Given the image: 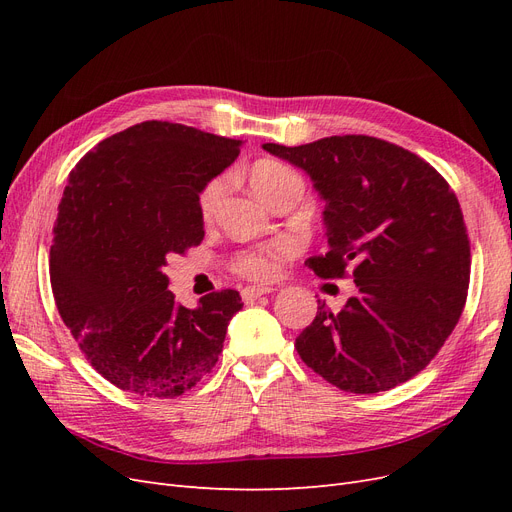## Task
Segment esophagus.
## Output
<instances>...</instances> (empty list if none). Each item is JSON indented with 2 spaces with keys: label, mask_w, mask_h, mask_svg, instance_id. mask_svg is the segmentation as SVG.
<instances>
[{
  "label": "esophagus",
  "mask_w": 512,
  "mask_h": 512,
  "mask_svg": "<svg viewBox=\"0 0 512 512\" xmlns=\"http://www.w3.org/2000/svg\"><path fill=\"white\" fill-rule=\"evenodd\" d=\"M275 288L273 286H245L243 290H241V299L245 301V303H254L256 299H260L262 294H269V292H273Z\"/></svg>",
  "instance_id": "obj_1"
}]
</instances>
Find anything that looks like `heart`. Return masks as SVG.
<instances>
[{
	"mask_svg": "<svg viewBox=\"0 0 512 512\" xmlns=\"http://www.w3.org/2000/svg\"><path fill=\"white\" fill-rule=\"evenodd\" d=\"M250 183H252L254 192L262 200H265L271 192H275L277 188H282V185L301 183V179L292 168H288L282 162L260 160L250 170ZM224 192H226V179L224 177L213 179L205 185L203 194H200V211H203V215L213 213V209L218 207V203L222 200ZM286 252H288L286 243H273V245H267V247H258V250H250V252L241 254L235 262V269L241 275L256 277V280H265V277L275 273L277 258L284 256Z\"/></svg>",
	"mask_w": 512,
	"mask_h": 512,
	"instance_id": "obj_1",
	"label": "heart"
}]
</instances>
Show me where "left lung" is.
Returning <instances> with one entry per match:
<instances>
[{
    "mask_svg": "<svg viewBox=\"0 0 512 512\" xmlns=\"http://www.w3.org/2000/svg\"><path fill=\"white\" fill-rule=\"evenodd\" d=\"M271 156L301 168L324 200L329 250L307 258L320 277L352 267L342 312L318 305L294 348L350 393H380L425 369L463 312L470 241L455 192L414 153L374 136H327Z\"/></svg>",
    "mask_w": 512,
    "mask_h": 512,
    "instance_id": "obj_1",
    "label": "left lung"
}]
</instances>
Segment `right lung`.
<instances>
[{
  "label": "right lung",
  "mask_w": 512,
  "mask_h": 512,
  "mask_svg": "<svg viewBox=\"0 0 512 512\" xmlns=\"http://www.w3.org/2000/svg\"><path fill=\"white\" fill-rule=\"evenodd\" d=\"M241 143L143 121L104 138L68 177L51 245L55 303L91 367L121 391L177 397L218 363L239 292H211L188 309L164 267L203 241L200 192Z\"/></svg>",
  "instance_id": "right-lung-1"
}]
</instances>
